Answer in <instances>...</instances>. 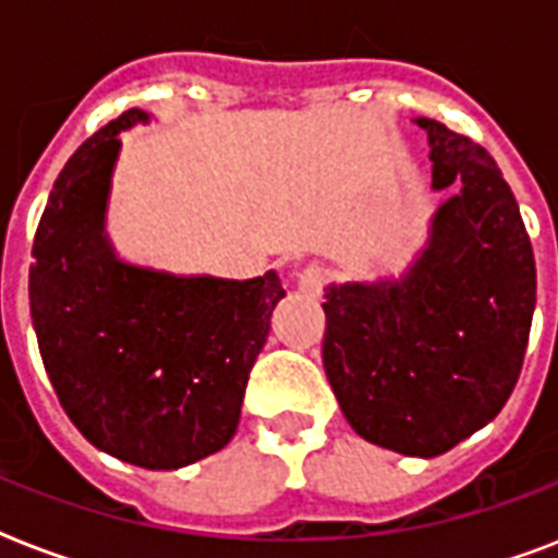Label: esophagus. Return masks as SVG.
I'll use <instances>...</instances> for the list:
<instances>
[{"label":"esophagus","mask_w":558,"mask_h":558,"mask_svg":"<svg viewBox=\"0 0 558 558\" xmlns=\"http://www.w3.org/2000/svg\"><path fill=\"white\" fill-rule=\"evenodd\" d=\"M327 278H330V271L324 269V266H318V263H306L304 269L298 271V289H301L304 295H318L324 289V283H327Z\"/></svg>","instance_id":"1"}]
</instances>
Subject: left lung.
I'll return each instance as SVG.
<instances>
[{
    "label": "left lung",
    "mask_w": 558,
    "mask_h": 558,
    "mask_svg": "<svg viewBox=\"0 0 558 558\" xmlns=\"http://www.w3.org/2000/svg\"><path fill=\"white\" fill-rule=\"evenodd\" d=\"M434 191L460 187L399 280L330 283L324 371L353 432L437 458L498 416L519 381L536 310V260L519 202L489 153L440 121Z\"/></svg>",
    "instance_id": "1"
}]
</instances>
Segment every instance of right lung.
Returning <instances> with one entry per match:
<instances>
[{"label":"right lung","instance_id":"obj_1","mask_svg":"<svg viewBox=\"0 0 558 558\" xmlns=\"http://www.w3.org/2000/svg\"><path fill=\"white\" fill-rule=\"evenodd\" d=\"M150 121L126 109L65 161L34 236L31 322L77 432L142 469H182L226 446L271 310L278 271L226 280L124 263L107 236L121 138Z\"/></svg>","mask_w":558,"mask_h":558}]
</instances>
